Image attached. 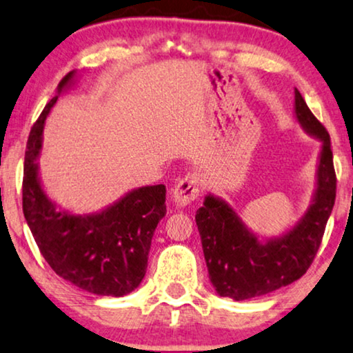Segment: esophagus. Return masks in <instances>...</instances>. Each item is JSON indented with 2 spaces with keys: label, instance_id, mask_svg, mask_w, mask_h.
Wrapping results in <instances>:
<instances>
[{
  "label": "esophagus",
  "instance_id": "1",
  "mask_svg": "<svg viewBox=\"0 0 353 353\" xmlns=\"http://www.w3.org/2000/svg\"><path fill=\"white\" fill-rule=\"evenodd\" d=\"M199 190V173H188V175L185 178H181V180L178 181V185L175 186V191H173V203H175L178 209L186 208L188 204H191L196 198H198Z\"/></svg>",
  "mask_w": 353,
  "mask_h": 353
}]
</instances>
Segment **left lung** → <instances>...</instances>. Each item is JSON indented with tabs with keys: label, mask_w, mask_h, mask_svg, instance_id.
I'll use <instances>...</instances> for the list:
<instances>
[{
	"label": "left lung",
	"mask_w": 353,
	"mask_h": 353,
	"mask_svg": "<svg viewBox=\"0 0 353 353\" xmlns=\"http://www.w3.org/2000/svg\"><path fill=\"white\" fill-rule=\"evenodd\" d=\"M294 113L301 130L321 143L311 203L294 225L279 236L259 238L227 201L210 193L196 210L209 279L221 296L250 300L299 281L321 245L336 201L331 139L296 89Z\"/></svg>",
	"instance_id": "obj_1"
}]
</instances>
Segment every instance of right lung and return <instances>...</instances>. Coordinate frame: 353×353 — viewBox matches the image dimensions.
<instances>
[{
	"mask_svg": "<svg viewBox=\"0 0 353 353\" xmlns=\"http://www.w3.org/2000/svg\"><path fill=\"white\" fill-rule=\"evenodd\" d=\"M77 71L63 77L57 95L32 126L27 141L22 209L35 243L50 268L65 281L94 295L125 296L139 287L157 223L165 217V186H141L107 208L74 214L50 199L37 159L43 128L58 97L76 85Z\"/></svg>",
	"mask_w": 353,
	"mask_h": 353,
	"instance_id": "right-lung-1",
	"label": "right lung"
}]
</instances>
